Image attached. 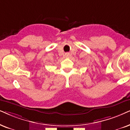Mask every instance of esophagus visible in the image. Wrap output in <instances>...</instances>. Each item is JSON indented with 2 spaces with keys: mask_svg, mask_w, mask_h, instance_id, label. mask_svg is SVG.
<instances>
[{
  "mask_svg": "<svg viewBox=\"0 0 130 130\" xmlns=\"http://www.w3.org/2000/svg\"><path fill=\"white\" fill-rule=\"evenodd\" d=\"M67 56H68H68H69V55H68H68H67Z\"/></svg>",
  "mask_w": 130,
  "mask_h": 130,
  "instance_id": "obj_1",
  "label": "esophagus"
}]
</instances>
